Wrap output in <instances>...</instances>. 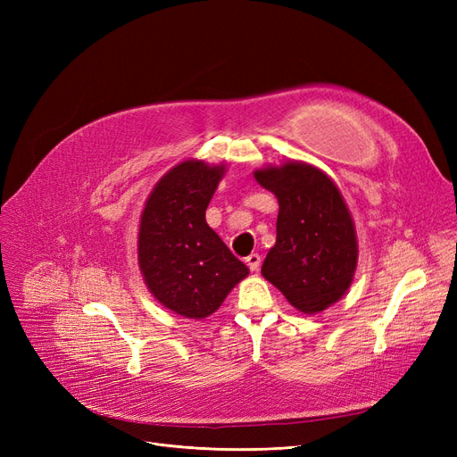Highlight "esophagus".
<instances>
[{
	"mask_svg": "<svg viewBox=\"0 0 457 457\" xmlns=\"http://www.w3.org/2000/svg\"><path fill=\"white\" fill-rule=\"evenodd\" d=\"M245 262H246V266L250 268V271H258L260 270V263H262V258H260V254L253 253V254H248L245 258Z\"/></svg>",
	"mask_w": 457,
	"mask_h": 457,
	"instance_id": "34e87169",
	"label": "esophagus"
}]
</instances>
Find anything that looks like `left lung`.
Returning <instances> with one entry per match:
<instances>
[{"label":"left lung","instance_id":"left-lung-1","mask_svg":"<svg viewBox=\"0 0 457 457\" xmlns=\"http://www.w3.org/2000/svg\"><path fill=\"white\" fill-rule=\"evenodd\" d=\"M254 179L278 201L277 241L263 260V278L298 312H325L347 294L359 260L344 195L327 172L303 161L256 169Z\"/></svg>","mask_w":457,"mask_h":457}]
</instances>
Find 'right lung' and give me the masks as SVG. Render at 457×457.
Listing matches in <instances>:
<instances>
[{"label":"right lung","mask_w":457,"mask_h":457,"mask_svg":"<svg viewBox=\"0 0 457 457\" xmlns=\"http://www.w3.org/2000/svg\"><path fill=\"white\" fill-rule=\"evenodd\" d=\"M226 165L186 159L154 186L138 228V268L152 296L176 315L204 319L248 275L204 220Z\"/></svg>","instance_id":"right-lung-1"}]
</instances>
